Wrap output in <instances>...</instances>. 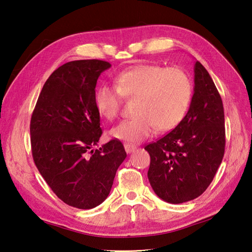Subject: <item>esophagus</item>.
<instances>
[{"label":"esophagus","mask_w":252,"mask_h":252,"mask_svg":"<svg viewBox=\"0 0 252 252\" xmlns=\"http://www.w3.org/2000/svg\"><path fill=\"white\" fill-rule=\"evenodd\" d=\"M124 147H125V150H126L127 154H131L132 151H134L136 149L134 145H131V144H125Z\"/></svg>","instance_id":"obj_1"}]
</instances>
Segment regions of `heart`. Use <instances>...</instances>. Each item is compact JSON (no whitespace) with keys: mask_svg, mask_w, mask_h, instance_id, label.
I'll return each instance as SVG.
<instances>
[{"mask_svg":"<svg viewBox=\"0 0 252 252\" xmlns=\"http://www.w3.org/2000/svg\"><path fill=\"white\" fill-rule=\"evenodd\" d=\"M113 83L97 88L94 104L102 117L113 121L121 113L123 97L135 101V116L111 130L112 138L129 143L145 140L156 128L169 131L180 125L193 93L191 79L178 67L138 65L120 72Z\"/></svg>","mask_w":252,"mask_h":252,"instance_id":"b5f03b06","label":"heart"}]
</instances>
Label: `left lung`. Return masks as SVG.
Segmentation results:
<instances>
[{
    "mask_svg": "<svg viewBox=\"0 0 252 252\" xmlns=\"http://www.w3.org/2000/svg\"><path fill=\"white\" fill-rule=\"evenodd\" d=\"M225 143L222 98L196 61L194 93L186 117L173 130L145 146L150 156L148 180L156 194L171 204L200 196L222 163Z\"/></svg>",
    "mask_w": 252,
    "mask_h": 252,
    "instance_id": "left-lung-1",
    "label": "left lung"
}]
</instances>
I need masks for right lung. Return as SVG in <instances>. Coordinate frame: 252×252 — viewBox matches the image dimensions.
<instances>
[{
    "mask_svg": "<svg viewBox=\"0 0 252 252\" xmlns=\"http://www.w3.org/2000/svg\"><path fill=\"white\" fill-rule=\"evenodd\" d=\"M110 66L101 60L60 66L45 82L30 121L37 170L60 200L79 209L94 208L106 200L127 156L117 139L94 149L103 133L94 89Z\"/></svg>",
    "mask_w": 252,
    "mask_h": 252,
    "instance_id": "right-lung-1",
    "label": "right lung"
}]
</instances>
